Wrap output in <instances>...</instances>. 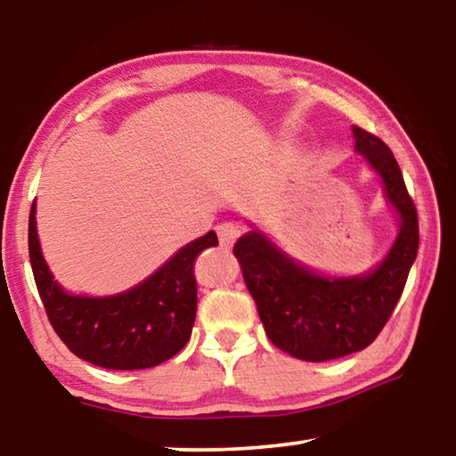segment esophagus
Segmentation results:
<instances>
[{"label":"esophagus","mask_w":456,"mask_h":456,"mask_svg":"<svg viewBox=\"0 0 456 456\" xmlns=\"http://www.w3.org/2000/svg\"><path fill=\"white\" fill-rule=\"evenodd\" d=\"M217 237H219V245L223 247V249H229V247L237 241L239 227L231 221L221 223V225L217 227Z\"/></svg>","instance_id":"esophagus-1"}]
</instances>
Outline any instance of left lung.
Here are the masks:
<instances>
[{
  "label": "left lung",
  "mask_w": 456,
  "mask_h": 456,
  "mask_svg": "<svg viewBox=\"0 0 456 456\" xmlns=\"http://www.w3.org/2000/svg\"><path fill=\"white\" fill-rule=\"evenodd\" d=\"M356 151L382 176L400 215V233L372 273L346 280L307 272L259 233L233 247L265 334L277 348L305 362H326L368 348L398 304L419 251V215L395 154L382 138L354 126Z\"/></svg>",
  "instance_id": "left-lung-1"
}]
</instances>
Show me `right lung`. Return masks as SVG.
I'll return each mask as SVG.
<instances>
[{
    "label": "right lung",
    "instance_id": "right-lung-1",
    "mask_svg": "<svg viewBox=\"0 0 456 456\" xmlns=\"http://www.w3.org/2000/svg\"><path fill=\"white\" fill-rule=\"evenodd\" d=\"M209 233L176 253L136 288L110 297L70 296L52 280L29 211V264L53 331L76 356L108 370H142L173 358L189 342L197 314V256L217 245Z\"/></svg>",
    "mask_w": 456,
    "mask_h": 456
}]
</instances>
